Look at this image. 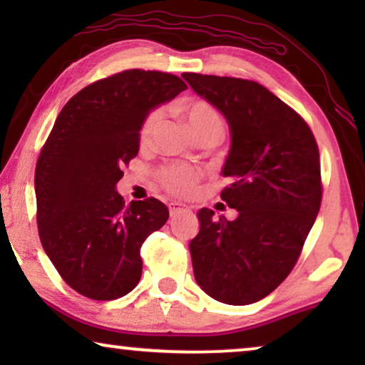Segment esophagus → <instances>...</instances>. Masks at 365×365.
I'll return each mask as SVG.
<instances>
[{
  "label": "esophagus",
  "instance_id": "esophagus-1",
  "mask_svg": "<svg viewBox=\"0 0 365 365\" xmlns=\"http://www.w3.org/2000/svg\"><path fill=\"white\" fill-rule=\"evenodd\" d=\"M182 211H189V207L186 206V204L182 202H169V212H171V216H176V214L182 212Z\"/></svg>",
  "mask_w": 365,
  "mask_h": 365
}]
</instances>
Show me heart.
<instances>
[{"instance_id": "b5f03b06", "label": "heart", "mask_w": 365, "mask_h": 365, "mask_svg": "<svg viewBox=\"0 0 365 365\" xmlns=\"http://www.w3.org/2000/svg\"><path fill=\"white\" fill-rule=\"evenodd\" d=\"M179 111L186 121L191 126L192 133L196 134V138H212L217 139L221 138L224 131V123L221 114L211 103L202 101V99H194V101H187L179 104ZM159 119H161V111L154 109L146 116L141 129H139V139L141 143H148L153 138L154 129L158 128ZM199 179V171L196 168L186 166V164H171V166L163 168L159 171V181L169 192L173 194H186L192 189L194 184Z\"/></svg>"}]
</instances>
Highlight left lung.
I'll use <instances>...</instances> for the list:
<instances>
[{"mask_svg": "<svg viewBox=\"0 0 365 365\" xmlns=\"http://www.w3.org/2000/svg\"><path fill=\"white\" fill-rule=\"evenodd\" d=\"M229 124L231 149L221 199L234 221L197 212L189 244L196 282L231 306L261 301L289 276L301 256L322 199L321 163L307 123L262 84L241 78L182 73Z\"/></svg>", "mask_w": 365, "mask_h": 365, "instance_id": "obj_1", "label": "left lung"}]
</instances>
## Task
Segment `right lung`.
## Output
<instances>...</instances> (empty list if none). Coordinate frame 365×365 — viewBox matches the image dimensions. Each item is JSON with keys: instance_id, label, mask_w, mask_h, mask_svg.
<instances>
[{"instance_id": "obj_1", "label": "right lung", "mask_w": 365, "mask_h": 365, "mask_svg": "<svg viewBox=\"0 0 365 365\" xmlns=\"http://www.w3.org/2000/svg\"><path fill=\"white\" fill-rule=\"evenodd\" d=\"M187 89L181 78L128 69L83 88L56 118L34 171L44 252L74 291L94 301L131 292L141 246L169 217L158 199L126 206L116 184L139 151V129L154 108Z\"/></svg>"}]
</instances>
